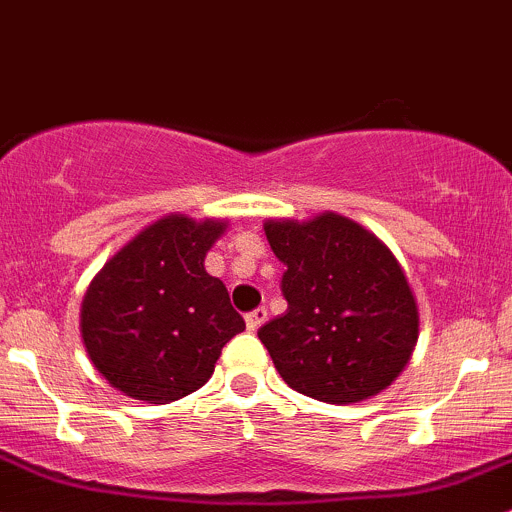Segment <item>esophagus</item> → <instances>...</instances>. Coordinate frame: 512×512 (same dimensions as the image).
Returning a JSON list of instances; mask_svg holds the SVG:
<instances>
[{"label":"esophagus","instance_id":"34e87169","mask_svg":"<svg viewBox=\"0 0 512 512\" xmlns=\"http://www.w3.org/2000/svg\"><path fill=\"white\" fill-rule=\"evenodd\" d=\"M265 322H267V309L265 307L252 309V312L245 317V324H247V329H250V332L260 329Z\"/></svg>","mask_w":512,"mask_h":512}]
</instances>
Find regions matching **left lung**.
Instances as JSON below:
<instances>
[{
  "instance_id": "1",
  "label": "left lung",
  "mask_w": 512,
  "mask_h": 512,
  "mask_svg": "<svg viewBox=\"0 0 512 512\" xmlns=\"http://www.w3.org/2000/svg\"><path fill=\"white\" fill-rule=\"evenodd\" d=\"M265 235L287 267V312L257 332L294 391L356 404L391 386L414 354L418 307L394 252L337 213L267 220Z\"/></svg>"
}]
</instances>
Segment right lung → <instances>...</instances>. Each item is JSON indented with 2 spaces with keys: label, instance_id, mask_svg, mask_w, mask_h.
Segmentation results:
<instances>
[{
  "label": "right lung",
  "instance_id": "right-lung-1",
  "mask_svg": "<svg viewBox=\"0 0 512 512\" xmlns=\"http://www.w3.org/2000/svg\"><path fill=\"white\" fill-rule=\"evenodd\" d=\"M225 220L165 215L123 245L91 280L81 337L98 374L146 404L198 391L215 361L245 329L205 255Z\"/></svg>",
  "mask_w": 512,
  "mask_h": 512
}]
</instances>
